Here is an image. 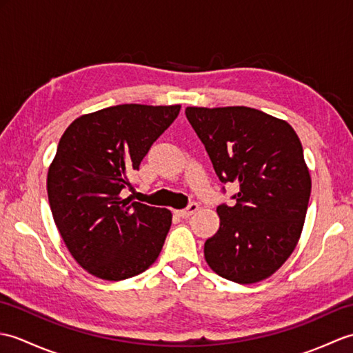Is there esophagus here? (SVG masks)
Masks as SVG:
<instances>
[{
  "instance_id": "34e87169",
  "label": "esophagus",
  "mask_w": 353,
  "mask_h": 353,
  "mask_svg": "<svg viewBox=\"0 0 353 353\" xmlns=\"http://www.w3.org/2000/svg\"><path fill=\"white\" fill-rule=\"evenodd\" d=\"M199 209V203H196V201H191V203L186 206L185 209H181V211H177V215L182 216V219H188V216H191L194 212H196Z\"/></svg>"
}]
</instances>
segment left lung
I'll return each instance as SVG.
<instances>
[{"label":"left lung","mask_w":353,"mask_h":353,"mask_svg":"<svg viewBox=\"0 0 353 353\" xmlns=\"http://www.w3.org/2000/svg\"><path fill=\"white\" fill-rule=\"evenodd\" d=\"M221 183H234L235 205L216 208L220 229L205 243L208 265L236 283L267 279L301 236L311 177L292 127L244 108H186ZM223 192H226L223 186Z\"/></svg>","instance_id":"obj_1"}]
</instances>
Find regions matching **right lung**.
<instances>
[{
    "mask_svg": "<svg viewBox=\"0 0 353 353\" xmlns=\"http://www.w3.org/2000/svg\"><path fill=\"white\" fill-rule=\"evenodd\" d=\"M179 112L118 104L77 118L59 141L47 179L52 219L74 259L100 279H129L159 256L171 212L119 194Z\"/></svg>",
    "mask_w": 353,
    "mask_h": 353,
    "instance_id": "add662e5",
    "label": "right lung"
}]
</instances>
